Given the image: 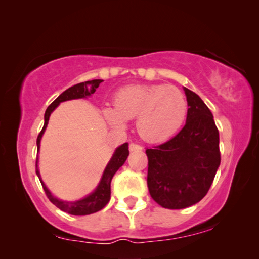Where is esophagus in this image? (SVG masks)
I'll use <instances>...</instances> for the list:
<instances>
[{"label": "esophagus", "mask_w": 259, "mask_h": 259, "mask_svg": "<svg viewBox=\"0 0 259 259\" xmlns=\"http://www.w3.org/2000/svg\"><path fill=\"white\" fill-rule=\"evenodd\" d=\"M129 150L130 151H141V150H143V148H142L141 145L136 144V143H131L129 145Z\"/></svg>", "instance_id": "34e87169"}]
</instances>
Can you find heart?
Returning <instances> with one entry per match:
<instances>
[{
  "instance_id": "b5f03b06",
  "label": "heart",
  "mask_w": 259,
  "mask_h": 259,
  "mask_svg": "<svg viewBox=\"0 0 259 259\" xmlns=\"http://www.w3.org/2000/svg\"><path fill=\"white\" fill-rule=\"evenodd\" d=\"M114 107L103 108L107 121L124 128L128 119H136L140 136L150 143L169 140L187 118L188 102L180 89L166 84H133L114 95Z\"/></svg>"
}]
</instances>
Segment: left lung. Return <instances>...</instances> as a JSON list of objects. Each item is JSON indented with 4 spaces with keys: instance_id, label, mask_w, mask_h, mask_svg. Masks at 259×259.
I'll use <instances>...</instances> for the list:
<instances>
[{
    "instance_id": "left-lung-1",
    "label": "left lung",
    "mask_w": 259,
    "mask_h": 259,
    "mask_svg": "<svg viewBox=\"0 0 259 259\" xmlns=\"http://www.w3.org/2000/svg\"><path fill=\"white\" fill-rule=\"evenodd\" d=\"M187 122L165 143L147 149L148 188L165 209H184L207 194L221 164L220 134L202 98L184 88Z\"/></svg>"
}]
</instances>
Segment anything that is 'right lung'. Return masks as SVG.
Listing matches in <instances>:
<instances>
[{"instance_id":"right-lung-1","label":"right lung","mask_w":259,"mask_h":259,"mask_svg":"<svg viewBox=\"0 0 259 259\" xmlns=\"http://www.w3.org/2000/svg\"><path fill=\"white\" fill-rule=\"evenodd\" d=\"M103 82V79H93V81H87V82H82L78 83V84L72 85L70 88L65 90V92L62 93L60 96H58L55 101L53 102L52 104L47 108L46 114H45V125L41 130V133L38 134L37 141V151H39V143H41V138L45 134L47 125H48L49 122V117L52 115V112L55 110L57 108V105L62 103V102L65 101H70V100H77V98H85L88 96H92V95L96 92V89L100 85V83ZM129 156V147L128 143H124L116 149L114 155L110 158V161L105 166V169L103 171V175H102L101 181L96 189L89 194L88 196H85L84 198L78 199V201L75 202H67V201H61L56 197H54L52 195V192L49 191V189L46 187V184L43 183L41 175H39V170L37 167V161H36V175H37L39 181H41V184L43 187V190H45L47 197L49 198V201L52 202L54 205H56L58 209L64 211V212L70 213V214H75V216H84V214H90L94 212H97L101 209L107 205L110 201V183L112 177L116 174L119 167H121L124 162L126 161Z\"/></svg>"}]
</instances>
